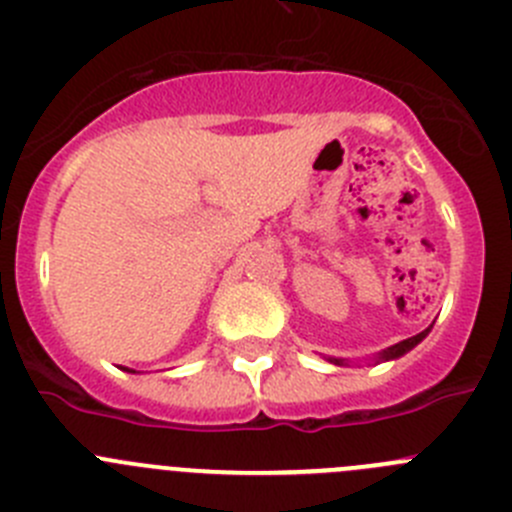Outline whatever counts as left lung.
<instances>
[{
    "instance_id": "8db88e82",
    "label": "left lung",
    "mask_w": 512,
    "mask_h": 512,
    "mask_svg": "<svg viewBox=\"0 0 512 512\" xmlns=\"http://www.w3.org/2000/svg\"><path fill=\"white\" fill-rule=\"evenodd\" d=\"M429 331H432V326L424 328V331L417 333V336L407 338V341H399V343H394V346L384 348V351H379V353H376V356H371L369 361H371V364H384V361H396V358H401V356H404V353L412 351L414 346H419V343H422L424 338L429 336ZM326 358H328V361H331V364H336V366H348V364H351L348 358H336V356H326Z\"/></svg>"
}]
</instances>
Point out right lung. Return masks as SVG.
<instances>
[{"instance_id": "right-lung-1", "label": "right lung", "mask_w": 512, "mask_h": 512, "mask_svg": "<svg viewBox=\"0 0 512 512\" xmlns=\"http://www.w3.org/2000/svg\"><path fill=\"white\" fill-rule=\"evenodd\" d=\"M128 371V374H136V371H133V369H126Z\"/></svg>"}]
</instances>
